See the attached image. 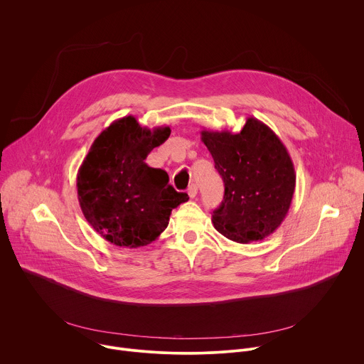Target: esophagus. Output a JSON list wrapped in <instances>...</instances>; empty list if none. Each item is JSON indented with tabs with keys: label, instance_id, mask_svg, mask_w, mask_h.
<instances>
[{
	"label": "esophagus",
	"instance_id": "obj_1",
	"mask_svg": "<svg viewBox=\"0 0 364 364\" xmlns=\"http://www.w3.org/2000/svg\"><path fill=\"white\" fill-rule=\"evenodd\" d=\"M187 193H188V196H190L191 198H194V197L197 196V193H198V187H197V184H191V186L188 187Z\"/></svg>",
	"mask_w": 364,
	"mask_h": 364
}]
</instances>
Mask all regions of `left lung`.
<instances>
[{"label": "left lung", "mask_w": 364, "mask_h": 364, "mask_svg": "<svg viewBox=\"0 0 364 364\" xmlns=\"http://www.w3.org/2000/svg\"><path fill=\"white\" fill-rule=\"evenodd\" d=\"M201 141L224 181L223 201L211 218L215 230L243 245L274 232L296 188L293 161L276 133L249 117L240 133L203 130Z\"/></svg>", "instance_id": "8db88e82"}]
</instances>
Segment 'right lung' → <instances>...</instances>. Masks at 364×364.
<instances>
[{
    "instance_id": "right-lung-1",
    "label": "right lung",
    "mask_w": 364,
    "mask_h": 364,
    "mask_svg": "<svg viewBox=\"0 0 364 364\" xmlns=\"http://www.w3.org/2000/svg\"><path fill=\"white\" fill-rule=\"evenodd\" d=\"M170 127H141L133 115L115 119L94 140L78 174L81 211L109 243L137 249L168 225L173 208L188 196L168 184V174L146 164L153 149L170 137Z\"/></svg>"
}]
</instances>
